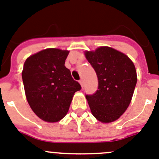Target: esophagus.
Listing matches in <instances>:
<instances>
[{"instance_id": "1", "label": "esophagus", "mask_w": 159, "mask_h": 159, "mask_svg": "<svg viewBox=\"0 0 159 159\" xmlns=\"http://www.w3.org/2000/svg\"><path fill=\"white\" fill-rule=\"evenodd\" d=\"M79 83H80V84H81V87H82V88H83V86H84V82H83V80L82 79H80L79 80Z\"/></svg>"}]
</instances>
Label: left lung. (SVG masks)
<instances>
[{
	"label": "left lung",
	"mask_w": 159,
	"mask_h": 159,
	"mask_svg": "<svg viewBox=\"0 0 159 159\" xmlns=\"http://www.w3.org/2000/svg\"><path fill=\"white\" fill-rule=\"evenodd\" d=\"M85 57L98 79L97 91L85 95L93 115L103 123L116 120L131 101L137 82L135 66L127 55L108 47L86 51Z\"/></svg>",
	"instance_id": "1"
}]
</instances>
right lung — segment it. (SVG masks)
Wrapping results in <instances>:
<instances>
[{"instance_id": "obj_1", "label": "right lung", "mask_w": 159, "mask_h": 159, "mask_svg": "<svg viewBox=\"0 0 159 159\" xmlns=\"http://www.w3.org/2000/svg\"><path fill=\"white\" fill-rule=\"evenodd\" d=\"M68 54L67 51L49 48L24 62L22 79L27 100L34 112L47 122L62 120L74 93L81 89L65 66Z\"/></svg>"}]
</instances>
